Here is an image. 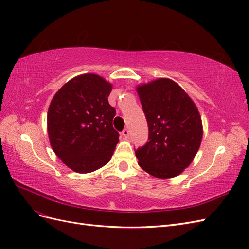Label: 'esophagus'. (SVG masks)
<instances>
[{
  "label": "esophagus",
  "instance_id": "34e87169",
  "mask_svg": "<svg viewBox=\"0 0 249 249\" xmlns=\"http://www.w3.org/2000/svg\"><path fill=\"white\" fill-rule=\"evenodd\" d=\"M122 135H123L124 137H129V135H130L129 129H124V130L122 132Z\"/></svg>",
  "mask_w": 249,
  "mask_h": 249
}]
</instances>
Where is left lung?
Instances as JSON below:
<instances>
[{"label":"left lung","mask_w":249,"mask_h":249,"mask_svg":"<svg viewBox=\"0 0 249 249\" xmlns=\"http://www.w3.org/2000/svg\"><path fill=\"white\" fill-rule=\"evenodd\" d=\"M136 90L148 124V141L135 152L139 166L158 178H175L192 163L200 146L198 109L170 79H157Z\"/></svg>","instance_id":"obj_1"}]
</instances>
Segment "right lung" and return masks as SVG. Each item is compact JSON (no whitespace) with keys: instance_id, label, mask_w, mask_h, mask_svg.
<instances>
[{"instance_id":"add662e5","label":"right lung","mask_w":249,"mask_h":249,"mask_svg":"<svg viewBox=\"0 0 249 249\" xmlns=\"http://www.w3.org/2000/svg\"><path fill=\"white\" fill-rule=\"evenodd\" d=\"M112 84L95 73L70 80L53 97L48 134L58 158L71 170L88 173L106 165L119 134L113 129L116 111L108 96Z\"/></svg>"}]
</instances>
